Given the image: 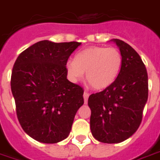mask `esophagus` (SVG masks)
Instances as JSON below:
<instances>
[{
    "label": "esophagus",
    "mask_w": 160,
    "mask_h": 160,
    "mask_svg": "<svg viewBox=\"0 0 160 160\" xmlns=\"http://www.w3.org/2000/svg\"><path fill=\"white\" fill-rule=\"evenodd\" d=\"M83 97H84L85 103L88 102V97H89V93H88V92H84Z\"/></svg>",
    "instance_id": "esophagus-1"
}]
</instances>
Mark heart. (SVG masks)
Listing matches in <instances>:
<instances>
[{
    "mask_svg": "<svg viewBox=\"0 0 160 160\" xmlns=\"http://www.w3.org/2000/svg\"><path fill=\"white\" fill-rule=\"evenodd\" d=\"M122 64V57L117 48L90 46L77 53L74 60H67L66 70L72 82L81 80L86 72L89 85L95 90H102L116 80Z\"/></svg>",
    "mask_w": 160,
    "mask_h": 160,
    "instance_id": "obj_1",
    "label": "heart"
}]
</instances>
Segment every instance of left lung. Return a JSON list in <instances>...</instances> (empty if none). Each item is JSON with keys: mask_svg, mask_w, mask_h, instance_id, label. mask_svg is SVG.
<instances>
[{"mask_svg": "<svg viewBox=\"0 0 160 160\" xmlns=\"http://www.w3.org/2000/svg\"><path fill=\"white\" fill-rule=\"evenodd\" d=\"M122 64L116 80L88 98L90 129L95 139L106 144L124 141L138 129L148 99V74L138 53L128 43L114 39Z\"/></svg>", "mask_w": 160, "mask_h": 160, "instance_id": "obj_1", "label": "left lung"}]
</instances>
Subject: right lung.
Here are the masks:
<instances>
[{"mask_svg": "<svg viewBox=\"0 0 160 160\" xmlns=\"http://www.w3.org/2000/svg\"><path fill=\"white\" fill-rule=\"evenodd\" d=\"M81 43L39 41L19 54L11 73L18 121L35 140L55 144L68 137L84 89L66 79V63Z\"/></svg>", "mask_w": 160, "mask_h": 160, "instance_id": "add662e5", "label": "right lung"}]
</instances>
